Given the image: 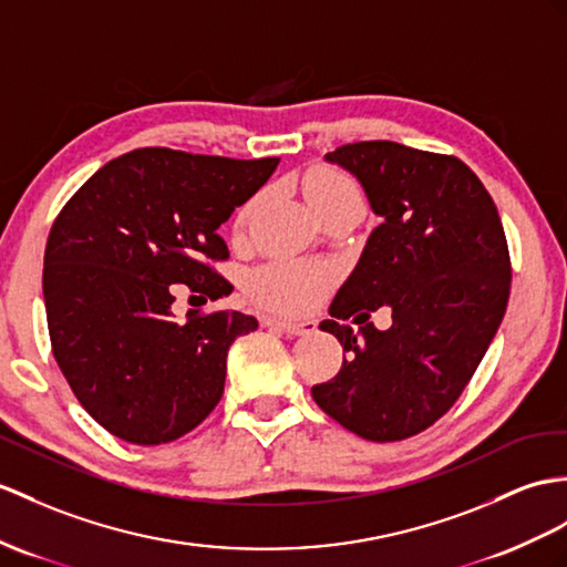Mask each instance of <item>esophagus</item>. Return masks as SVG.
I'll use <instances>...</instances> for the list:
<instances>
[{"label": "esophagus", "instance_id": "34e87169", "mask_svg": "<svg viewBox=\"0 0 567 567\" xmlns=\"http://www.w3.org/2000/svg\"><path fill=\"white\" fill-rule=\"evenodd\" d=\"M267 324L281 329L288 337H306L315 329L312 322H293V320H267Z\"/></svg>", "mask_w": 567, "mask_h": 567}]
</instances>
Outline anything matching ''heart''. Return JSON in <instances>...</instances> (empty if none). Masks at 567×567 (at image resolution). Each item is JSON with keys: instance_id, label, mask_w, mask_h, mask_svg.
<instances>
[{"instance_id": "1", "label": "heart", "mask_w": 567, "mask_h": 567, "mask_svg": "<svg viewBox=\"0 0 567 567\" xmlns=\"http://www.w3.org/2000/svg\"><path fill=\"white\" fill-rule=\"evenodd\" d=\"M355 192L347 177L334 171H312L306 177V197L324 199ZM331 271L315 261H274L259 269L250 279V296L261 308L279 312H302L312 308L327 291Z\"/></svg>"}]
</instances>
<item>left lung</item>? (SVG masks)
<instances>
[{
    "instance_id": "left-lung-1",
    "label": "left lung",
    "mask_w": 567,
    "mask_h": 567,
    "mask_svg": "<svg viewBox=\"0 0 567 567\" xmlns=\"http://www.w3.org/2000/svg\"><path fill=\"white\" fill-rule=\"evenodd\" d=\"M361 183L380 224L320 324L347 351L312 399L347 431L394 443L457 402L498 331L509 255L498 209L454 156L396 142H358L324 156ZM388 305L393 327L367 322ZM354 317L359 331L340 320Z\"/></svg>"
}]
</instances>
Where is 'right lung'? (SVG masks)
I'll list each match as a JSON object with an SVG mask.
<instances>
[{
	"label": "right lung",
	"instance_id": "obj_1",
	"mask_svg": "<svg viewBox=\"0 0 567 567\" xmlns=\"http://www.w3.org/2000/svg\"><path fill=\"white\" fill-rule=\"evenodd\" d=\"M276 165L136 148L95 171L52 224L43 269L52 353L81 406L124 443H173L224 394L230 343L257 320L189 310L179 322L171 286L204 300L233 291L212 269L228 257L218 228Z\"/></svg>",
	"mask_w": 567,
	"mask_h": 567
}]
</instances>
